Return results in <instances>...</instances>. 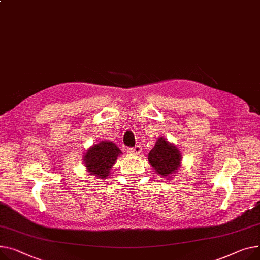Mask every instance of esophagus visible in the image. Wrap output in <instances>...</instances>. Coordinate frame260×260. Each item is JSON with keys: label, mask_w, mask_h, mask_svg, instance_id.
<instances>
[{"label": "esophagus", "mask_w": 260, "mask_h": 260, "mask_svg": "<svg viewBox=\"0 0 260 260\" xmlns=\"http://www.w3.org/2000/svg\"><path fill=\"white\" fill-rule=\"evenodd\" d=\"M128 151L131 153H133V154H139V153H141V146L140 145H136L134 147L128 148Z\"/></svg>", "instance_id": "1"}]
</instances>
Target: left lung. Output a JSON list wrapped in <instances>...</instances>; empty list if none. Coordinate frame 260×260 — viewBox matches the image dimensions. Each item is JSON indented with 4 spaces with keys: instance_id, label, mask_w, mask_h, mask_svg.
I'll use <instances>...</instances> for the list:
<instances>
[{
    "instance_id": "8db88e82",
    "label": "left lung",
    "mask_w": 260,
    "mask_h": 260,
    "mask_svg": "<svg viewBox=\"0 0 260 260\" xmlns=\"http://www.w3.org/2000/svg\"><path fill=\"white\" fill-rule=\"evenodd\" d=\"M148 161L161 177H169L180 167L181 152L161 137L148 153Z\"/></svg>"
}]
</instances>
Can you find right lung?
I'll use <instances>...</instances> for the list:
<instances>
[{
  "instance_id": "right-lung-1",
  "label": "right lung",
  "mask_w": 260,
  "mask_h": 260,
  "mask_svg": "<svg viewBox=\"0 0 260 260\" xmlns=\"http://www.w3.org/2000/svg\"><path fill=\"white\" fill-rule=\"evenodd\" d=\"M120 153L122 152L113 142H100L91 147L84 154L85 167L94 177L103 180L110 175V169Z\"/></svg>"
}]
</instances>
